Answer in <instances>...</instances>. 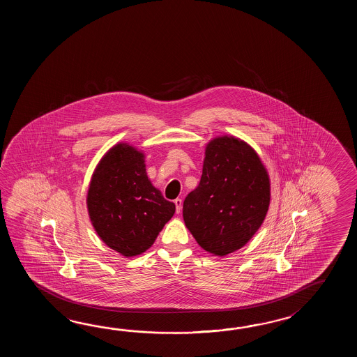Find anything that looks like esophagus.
<instances>
[{"label": "esophagus", "mask_w": 357, "mask_h": 357, "mask_svg": "<svg viewBox=\"0 0 357 357\" xmlns=\"http://www.w3.org/2000/svg\"><path fill=\"white\" fill-rule=\"evenodd\" d=\"M175 205H176V213L178 214V213L181 212L182 209V200L180 197H177L175 199Z\"/></svg>", "instance_id": "34e87169"}]
</instances>
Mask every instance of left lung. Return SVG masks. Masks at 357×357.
Segmentation results:
<instances>
[{
  "label": "left lung",
  "mask_w": 357,
  "mask_h": 357,
  "mask_svg": "<svg viewBox=\"0 0 357 357\" xmlns=\"http://www.w3.org/2000/svg\"><path fill=\"white\" fill-rule=\"evenodd\" d=\"M271 203L264 165L238 137H214L205 148L203 175L183 200L182 215L205 251L225 257L246 245Z\"/></svg>",
  "instance_id": "obj_1"
}]
</instances>
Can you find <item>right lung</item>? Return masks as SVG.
<instances>
[{
	"instance_id": "right-lung-1",
	"label": "right lung",
	"mask_w": 357,
	"mask_h": 357,
	"mask_svg": "<svg viewBox=\"0 0 357 357\" xmlns=\"http://www.w3.org/2000/svg\"><path fill=\"white\" fill-rule=\"evenodd\" d=\"M144 162L137 148L114 145L99 160L86 197L100 240L126 258L148 250L176 211L153 186Z\"/></svg>"
}]
</instances>
